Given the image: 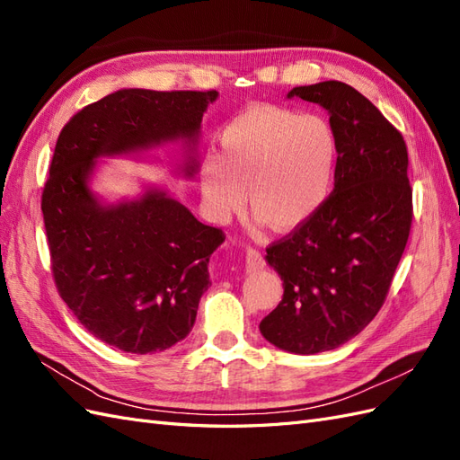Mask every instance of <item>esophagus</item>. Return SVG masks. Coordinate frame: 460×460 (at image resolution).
Here are the masks:
<instances>
[{"label":"esophagus","mask_w":460,"mask_h":460,"mask_svg":"<svg viewBox=\"0 0 460 460\" xmlns=\"http://www.w3.org/2000/svg\"><path fill=\"white\" fill-rule=\"evenodd\" d=\"M264 267V257L261 252H257V249L249 247L245 252V269L252 272V270H259Z\"/></svg>","instance_id":"obj_1"}]
</instances>
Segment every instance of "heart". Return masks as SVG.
<instances>
[{
    "mask_svg": "<svg viewBox=\"0 0 460 460\" xmlns=\"http://www.w3.org/2000/svg\"><path fill=\"white\" fill-rule=\"evenodd\" d=\"M218 149L199 169L203 198L215 220L238 211L247 191L261 220L274 230H294L324 207L336 182L340 136L323 115L247 105L222 127Z\"/></svg>",
    "mask_w": 460,
    "mask_h": 460,
    "instance_id": "b5f03b06",
    "label": "heart"
}]
</instances>
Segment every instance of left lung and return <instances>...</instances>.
<instances>
[{
	"label": "left lung",
	"instance_id": "left-lung-1",
	"mask_svg": "<svg viewBox=\"0 0 460 460\" xmlns=\"http://www.w3.org/2000/svg\"><path fill=\"white\" fill-rule=\"evenodd\" d=\"M294 95L328 109L340 164L324 207L267 247L284 296L259 328L284 351L314 355L355 338L382 309L409 242L412 188L402 134L363 93L328 80Z\"/></svg>",
	"mask_w": 460,
	"mask_h": 460
}]
</instances>
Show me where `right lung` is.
I'll list each match as a JSON object with an SVG mask.
<instances>
[{
	"instance_id": "add662e5",
	"label": "right lung",
	"mask_w": 460,
	"mask_h": 460,
	"mask_svg": "<svg viewBox=\"0 0 460 460\" xmlns=\"http://www.w3.org/2000/svg\"><path fill=\"white\" fill-rule=\"evenodd\" d=\"M217 95L119 90L80 109L55 144L41 191L53 282L78 323L120 351H164L188 336L226 235L163 191L100 205L88 190L93 159L193 137Z\"/></svg>"
}]
</instances>
